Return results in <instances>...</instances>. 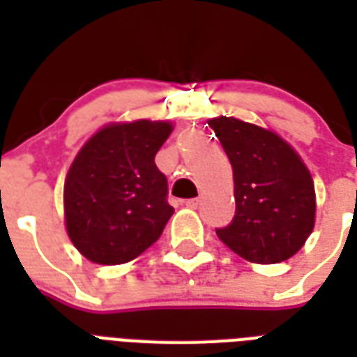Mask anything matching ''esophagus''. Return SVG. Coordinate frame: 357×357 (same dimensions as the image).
Masks as SVG:
<instances>
[{"label": "esophagus", "mask_w": 357, "mask_h": 357, "mask_svg": "<svg viewBox=\"0 0 357 357\" xmlns=\"http://www.w3.org/2000/svg\"><path fill=\"white\" fill-rule=\"evenodd\" d=\"M183 206L189 207V209H196V207L200 206V200H198V198H190V200L183 202Z\"/></svg>", "instance_id": "1"}]
</instances>
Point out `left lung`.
Masks as SVG:
<instances>
[{
  "label": "left lung",
  "mask_w": 357,
  "mask_h": 357,
  "mask_svg": "<svg viewBox=\"0 0 357 357\" xmlns=\"http://www.w3.org/2000/svg\"><path fill=\"white\" fill-rule=\"evenodd\" d=\"M234 168L235 217L218 238L243 259L272 265L293 257L315 228L310 168L287 140L234 116L207 120Z\"/></svg>",
  "instance_id": "8db88e82"
}]
</instances>
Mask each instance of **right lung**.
Returning a JSON list of instances; mask_svg holds the SVG:
<instances>
[{"label":"right lung","mask_w":357,"mask_h":357,"mask_svg":"<svg viewBox=\"0 0 357 357\" xmlns=\"http://www.w3.org/2000/svg\"><path fill=\"white\" fill-rule=\"evenodd\" d=\"M172 129L168 120L111 122L81 146L64 179V226L89 261L122 265L161 237L174 209L155 153Z\"/></svg>","instance_id":"1"}]
</instances>
